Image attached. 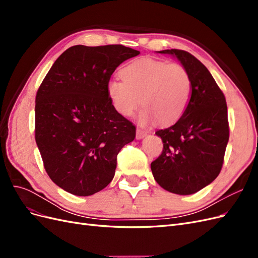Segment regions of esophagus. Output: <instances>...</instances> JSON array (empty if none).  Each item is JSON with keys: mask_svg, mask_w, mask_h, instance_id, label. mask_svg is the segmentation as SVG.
<instances>
[{"mask_svg": "<svg viewBox=\"0 0 258 258\" xmlns=\"http://www.w3.org/2000/svg\"><path fill=\"white\" fill-rule=\"evenodd\" d=\"M146 135H147V132L146 131H144V130H141V129H137V135H136V138H137V140H141V139H143L144 137H146Z\"/></svg>", "mask_w": 258, "mask_h": 258, "instance_id": "esophagus-1", "label": "esophagus"}]
</instances>
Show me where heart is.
I'll list each match as a JSON object with an SVG mask.
<instances>
[{
    "label": "heart",
    "mask_w": 258,
    "mask_h": 258,
    "mask_svg": "<svg viewBox=\"0 0 258 258\" xmlns=\"http://www.w3.org/2000/svg\"><path fill=\"white\" fill-rule=\"evenodd\" d=\"M122 81L107 83L106 91L115 110L131 116L144 106L140 121L157 119L160 124L176 122L185 113L191 97V79L187 70L177 63L141 58L121 69Z\"/></svg>",
    "instance_id": "1"
}]
</instances>
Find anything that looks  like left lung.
<instances>
[{"mask_svg": "<svg viewBox=\"0 0 258 258\" xmlns=\"http://www.w3.org/2000/svg\"><path fill=\"white\" fill-rule=\"evenodd\" d=\"M181 62L191 79V97L173 126L158 130L163 150L151 163L155 181L163 189L191 195L220 174L229 140L227 104L209 70L189 52L160 50Z\"/></svg>", "mask_w": 258, "mask_h": 258, "instance_id": "1", "label": "left lung"}]
</instances>
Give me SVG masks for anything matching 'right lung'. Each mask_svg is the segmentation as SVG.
<instances>
[{
  "label": "right lung",
  "instance_id": "add662e5",
  "mask_svg": "<svg viewBox=\"0 0 258 258\" xmlns=\"http://www.w3.org/2000/svg\"><path fill=\"white\" fill-rule=\"evenodd\" d=\"M140 51L122 45H76L54 61L36 93L35 141L51 181L75 196L111 183L117 155L136 138L106 86L116 68Z\"/></svg>",
  "mask_w": 258,
  "mask_h": 258
}]
</instances>
